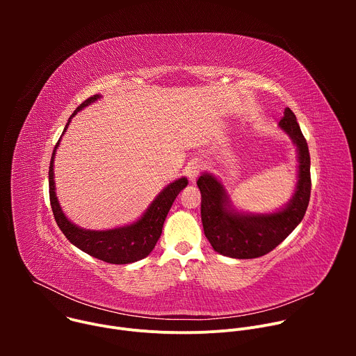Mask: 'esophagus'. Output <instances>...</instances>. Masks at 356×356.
I'll list each match as a JSON object with an SVG mask.
<instances>
[{
	"instance_id": "34e87169",
	"label": "esophagus",
	"mask_w": 356,
	"mask_h": 356,
	"mask_svg": "<svg viewBox=\"0 0 356 356\" xmlns=\"http://www.w3.org/2000/svg\"><path fill=\"white\" fill-rule=\"evenodd\" d=\"M201 169H202V163L200 161H197V159L188 163V166L186 168V175H187V177H188V180L191 183H194L197 180Z\"/></svg>"
}]
</instances>
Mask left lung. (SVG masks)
I'll return each instance as SVG.
<instances>
[{"label":"left lung","mask_w":356,"mask_h":356,"mask_svg":"<svg viewBox=\"0 0 356 356\" xmlns=\"http://www.w3.org/2000/svg\"><path fill=\"white\" fill-rule=\"evenodd\" d=\"M279 128L291 139L297 152V181L290 200L270 213H250L236 209L221 181L202 172L197 180L201 193V222L216 252L234 259L266 255L282 243L306 214L310 191V154L296 115L284 108Z\"/></svg>","instance_id":"left-lung-1"}]
</instances>
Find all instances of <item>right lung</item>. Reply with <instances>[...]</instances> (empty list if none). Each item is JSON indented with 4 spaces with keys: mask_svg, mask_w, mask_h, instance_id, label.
Masks as SVG:
<instances>
[{
    "mask_svg": "<svg viewBox=\"0 0 356 356\" xmlns=\"http://www.w3.org/2000/svg\"><path fill=\"white\" fill-rule=\"evenodd\" d=\"M99 98L101 95L95 94L84 101V103L69 118L62 136L67 131L73 117L81 110H84L86 107L95 103V101ZM62 136L55 146L52 161H50V166H49V195H50V206H52L55 220L59 228L62 229V232L65 234V236L80 250L88 253L90 257L107 264L127 265V264H134L136 261L146 258L149 253L154 250L158 239L161 238L165 220L168 217V213L173 204V201L176 200L179 193L188 184L187 177L183 176L172 181L170 184H168L155 197V200L150 202L147 209L143 211V214L138 217V220L132 221L131 224L111 228V229H101V231L86 229L76 225L67 218V216L62 210L59 198L56 195L54 166H55L56 150L60 145Z\"/></svg>",
    "mask_w": 356,
    "mask_h": 356,
    "instance_id": "obj_1",
    "label": "right lung"
}]
</instances>
